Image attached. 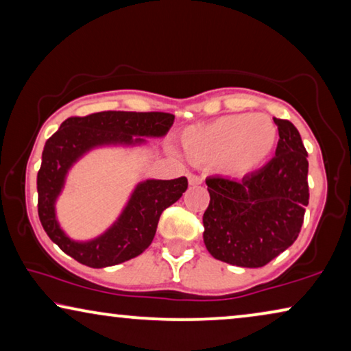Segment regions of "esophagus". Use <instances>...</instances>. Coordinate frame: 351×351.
Masks as SVG:
<instances>
[{"instance_id": "34e87169", "label": "esophagus", "mask_w": 351, "mask_h": 351, "mask_svg": "<svg viewBox=\"0 0 351 351\" xmlns=\"http://www.w3.org/2000/svg\"><path fill=\"white\" fill-rule=\"evenodd\" d=\"M187 181H189L191 186H197V184H202V178L197 176V175H192V173H187Z\"/></svg>"}]
</instances>
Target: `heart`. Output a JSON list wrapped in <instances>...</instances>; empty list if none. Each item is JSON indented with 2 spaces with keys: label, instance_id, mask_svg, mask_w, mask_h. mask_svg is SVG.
<instances>
[{
  "label": "heart",
  "instance_id": "1",
  "mask_svg": "<svg viewBox=\"0 0 351 351\" xmlns=\"http://www.w3.org/2000/svg\"><path fill=\"white\" fill-rule=\"evenodd\" d=\"M278 141V128L267 114H227L187 127L181 146L194 165H216L230 178H245L267 164Z\"/></svg>",
  "mask_w": 351,
  "mask_h": 351
}]
</instances>
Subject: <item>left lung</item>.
I'll list each match as a JSON object with an SVG mask.
<instances>
[{"mask_svg": "<svg viewBox=\"0 0 351 351\" xmlns=\"http://www.w3.org/2000/svg\"><path fill=\"white\" fill-rule=\"evenodd\" d=\"M278 145L264 169L241 181L208 178L204 241L215 259L263 267L298 239L308 205V160L299 130L276 119Z\"/></svg>", "mask_w": 351, "mask_h": 351, "instance_id": "8db88e82", "label": "left lung"}]
</instances>
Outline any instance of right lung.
<instances>
[{
	"label": "right lung",
	"mask_w": 351,
	"mask_h": 351,
	"mask_svg": "<svg viewBox=\"0 0 351 351\" xmlns=\"http://www.w3.org/2000/svg\"><path fill=\"white\" fill-rule=\"evenodd\" d=\"M173 122L175 116L169 112L101 111L70 117L49 138L38 171V215L49 239L63 253L88 267L101 269L136 258L152 243L162 211L187 189L184 176L138 182L114 223L90 240L71 239L58 223L56 206L68 173L84 156L100 147L145 146L146 138L165 136Z\"/></svg>",
	"instance_id": "obj_1"
}]
</instances>
